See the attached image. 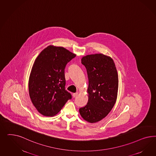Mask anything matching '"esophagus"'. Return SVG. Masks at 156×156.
<instances>
[{"label":"esophagus","mask_w":156,"mask_h":156,"mask_svg":"<svg viewBox=\"0 0 156 156\" xmlns=\"http://www.w3.org/2000/svg\"><path fill=\"white\" fill-rule=\"evenodd\" d=\"M78 94V93H73V98H75L76 97L77 95Z\"/></svg>","instance_id":"obj_1"}]
</instances>
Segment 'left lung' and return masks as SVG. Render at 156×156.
<instances>
[{
  "mask_svg": "<svg viewBox=\"0 0 156 156\" xmlns=\"http://www.w3.org/2000/svg\"><path fill=\"white\" fill-rule=\"evenodd\" d=\"M81 63L88 76L89 100L85 106L80 109V113L85 121L97 122L109 113L116 102L117 71L112 58L102 54L85 56Z\"/></svg>",
  "mask_w": 156,
  "mask_h": 156,
  "instance_id": "obj_1",
  "label": "left lung"
}]
</instances>
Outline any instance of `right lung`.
<instances>
[{
    "label": "right lung",
    "mask_w": 156,
    "mask_h": 156,
    "mask_svg": "<svg viewBox=\"0 0 156 156\" xmlns=\"http://www.w3.org/2000/svg\"><path fill=\"white\" fill-rule=\"evenodd\" d=\"M76 54L62 47L48 46L39 54L28 81L29 95L39 113L53 116L63 107L71 95L65 90V69Z\"/></svg>",
    "instance_id": "add662e5"
}]
</instances>
